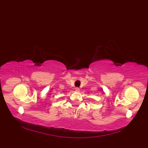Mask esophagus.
I'll list each match as a JSON object with an SVG mask.
<instances>
[{
    "label": "esophagus",
    "mask_w": 148,
    "mask_h": 148,
    "mask_svg": "<svg viewBox=\"0 0 148 148\" xmlns=\"http://www.w3.org/2000/svg\"><path fill=\"white\" fill-rule=\"evenodd\" d=\"M75 90H76V91H77V92H79V88H76V89H75Z\"/></svg>",
    "instance_id": "1"
}]
</instances>
